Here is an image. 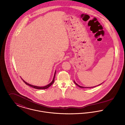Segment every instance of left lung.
<instances>
[{
    "mask_svg": "<svg viewBox=\"0 0 125 125\" xmlns=\"http://www.w3.org/2000/svg\"><path fill=\"white\" fill-rule=\"evenodd\" d=\"M74 83H75V84H76V85L77 86H78L79 87H80V88H84V87H82V86H80L79 85H78V84H76V83H75L74 81ZM87 88H88V87H87ZM92 88H93V87H92Z\"/></svg>",
    "mask_w": 125,
    "mask_h": 125,
    "instance_id": "left-lung-1",
    "label": "left lung"
}]
</instances>
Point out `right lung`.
I'll return each mask as SVG.
<instances>
[{"label": "right lung", "mask_w": 125, "mask_h": 125, "mask_svg": "<svg viewBox=\"0 0 125 125\" xmlns=\"http://www.w3.org/2000/svg\"><path fill=\"white\" fill-rule=\"evenodd\" d=\"M55 73H56V72H55V74H54V75L53 79V80L52 81V82L50 84H48V85H47V86H44V87H37V86H34V85H31V84H29L26 83V82H25V81H24V80H23V81L25 83V84H26L27 85H28V86H30V87H32V88H34V89H48V88H49V87L54 82V78H55Z\"/></svg>", "instance_id": "1"}]
</instances>
